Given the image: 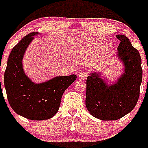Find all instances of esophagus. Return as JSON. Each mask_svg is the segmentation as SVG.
Returning a JSON list of instances; mask_svg holds the SVG:
<instances>
[{
    "mask_svg": "<svg viewBox=\"0 0 148 148\" xmlns=\"http://www.w3.org/2000/svg\"><path fill=\"white\" fill-rule=\"evenodd\" d=\"M87 76H88V73L86 71L82 72V73H79V75H78V78H79V79H81V80H84V79L87 78Z\"/></svg>",
    "mask_w": 148,
    "mask_h": 148,
    "instance_id": "1",
    "label": "esophagus"
}]
</instances>
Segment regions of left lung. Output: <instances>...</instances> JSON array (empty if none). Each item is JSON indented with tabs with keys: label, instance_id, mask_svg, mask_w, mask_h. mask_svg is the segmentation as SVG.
Listing matches in <instances>:
<instances>
[{
	"label": "left lung",
	"instance_id": "obj_1",
	"mask_svg": "<svg viewBox=\"0 0 148 148\" xmlns=\"http://www.w3.org/2000/svg\"><path fill=\"white\" fill-rule=\"evenodd\" d=\"M120 40L116 56L122 62L123 73L108 84L100 73L92 72L87 78L86 107L89 113L103 121L122 118L133 110L138 101L142 81V59L124 35Z\"/></svg>",
	"mask_w": 148,
	"mask_h": 148
}]
</instances>
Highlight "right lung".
<instances>
[{
	"mask_svg": "<svg viewBox=\"0 0 148 148\" xmlns=\"http://www.w3.org/2000/svg\"><path fill=\"white\" fill-rule=\"evenodd\" d=\"M38 35L29 33L13 47L4 73V86L11 108L17 114L35 121L49 119L56 114L63 93L76 79L73 74L35 84L26 75L23 56L34 36Z\"/></svg>",
	"mask_w": 148,
	"mask_h": 148,
	"instance_id": "1",
	"label": "right lung"
}]
</instances>
